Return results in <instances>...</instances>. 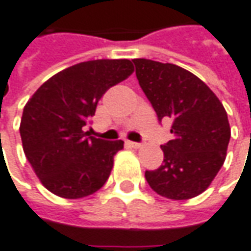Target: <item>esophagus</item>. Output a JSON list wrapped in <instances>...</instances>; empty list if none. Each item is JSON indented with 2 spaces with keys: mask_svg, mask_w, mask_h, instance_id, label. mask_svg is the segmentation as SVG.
I'll return each mask as SVG.
<instances>
[{
  "mask_svg": "<svg viewBox=\"0 0 251 251\" xmlns=\"http://www.w3.org/2000/svg\"><path fill=\"white\" fill-rule=\"evenodd\" d=\"M127 146L133 147V149H140V147H143V143H136V142H127Z\"/></svg>",
  "mask_w": 251,
  "mask_h": 251,
  "instance_id": "34e87169",
  "label": "esophagus"
}]
</instances>
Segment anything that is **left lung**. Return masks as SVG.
<instances>
[{"label": "left lung", "mask_w": 251, "mask_h": 251, "mask_svg": "<svg viewBox=\"0 0 251 251\" xmlns=\"http://www.w3.org/2000/svg\"><path fill=\"white\" fill-rule=\"evenodd\" d=\"M136 77L157 118H171L174 139L161 146L163 164L146 171L151 190L169 200H190L206 190L224 166L230 126L213 91L171 63L135 59Z\"/></svg>", "instance_id": "obj_1"}]
</instances>
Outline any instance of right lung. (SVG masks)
Masks as SVG:
<instances>
[{"instance_id":"right-lung-1","label":"right lung","mask_w":251,"mask_h":251,"mask_svg":"<svg viewBox=\"0 0 251 251\" xmlns=\"http://www.w3.org/2000/svg\"><path fill=\"white\" fill-rule=\"evenodd\" d=\"M132 73L127 59L82 61L50 77L29 98L19 126L22 146L40 182L54 195L78 200L106 182L124 142L97 139L82 127L101 97Z\"/></svg>"}]
</instances>
